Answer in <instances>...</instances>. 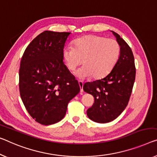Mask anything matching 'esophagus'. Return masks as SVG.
Here are the masks:
<instances>
[{
    "mask_svg": "<svg viewBox=\"0 0 157 157\" xmlns=\"http://www.w3.org/2000/svg\"><path fill=\"white\" fill-rule=\"evenodd\" d=\"M78 84H79V87H80V92H83V82L82 81H78Z\"/></svg>",
    "mask_w": 157,
    "mask_h": 157,
    "instance_id": "34e87169",
    "label": "esophagus"
}]
</instances>
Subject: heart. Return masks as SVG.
Segmentation results:
<instances>
[{
    "mask_svg": "<svg viewBox=\"0 0 157 157\" xmlns=\"http://www.w3.org/2000/svg\"><path fill=\"white\" fill-rule=\"evenodd\" d=\"M121 47L116 39L88 35L76 39L74 48L63 49V58L69 71L74 72L79 65L85 66L77 72L79 78L100 79L107 75L118 60Z\"/></svg>",
    "mask_w": 157,
    "mask_h": 157,
    "instance_id": "obj_1",
    "label": "heart"
}]
</instances>
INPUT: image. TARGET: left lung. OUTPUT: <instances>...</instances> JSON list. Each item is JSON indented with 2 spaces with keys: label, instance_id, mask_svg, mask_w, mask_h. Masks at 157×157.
<instances>
[{
  "label": "left lung",
  "instance_id": "left-lung-1",
  "mask_svg": "<svg viewBox=\"0 0 157 157\" xmlns=\"http://www.w3.org/2000/svg\"><path fill=\"white\" fill-rule=\"evenodd\" d=\"M112 32L121 46L118 61L105 78L83 85L84 91L94 99L86 114L89 118L99 123L111 122L124 111L130 100L136 73L130 47L120 35Z\"/></svg>",
  "mask_w": 157,
  "mask_h": 157
}]
</instances>
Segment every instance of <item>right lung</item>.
I'll use <instances>...</instances> for the list:
<instances>
[{
  "mask_svg": "<svg viewBox=\"0 0 157 157\" xmlns=\"http://www.w3.org/2000/svg\"><path fill=\"white\" fill-rule=\"evenodd\" d=\"M70 34L44 31L27 46L21 59V99L32 118L41 125L61 121L69 101L80 91L63 63V51Z\"/></svg>",
  "mask_w": 157,
  "mask_h": 157,
  "instance_id": "1",
  "label": "right lung"
}]
</instances>
